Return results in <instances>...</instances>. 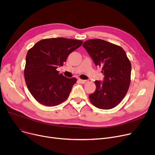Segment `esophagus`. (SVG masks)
<instances>
[{
    "mask_svg": "<svg viewBox=\"0 0 155 155\" xmlns=\"http://www.w3.org/2000/svg\"><path fill=\"white\" fill-rule=\"evenodd\" d=\"M79 81L82 84H85V83H86V82H87L86 80H83V79H79Z\"/></svg>",
    "mask_w": 155,
    "mask_h": 155,
    "instance_id": "obj_1",
    "label": "esophagus"
}]
</instances>
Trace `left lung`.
<instances>
[{"instance_id": "obj_1", "label": "left lung", "mask_w": 155, "mask_h": 155, "mask_svg": "<svg viewBox=\"0 0 155 155\" xmlns=\"http://www.w3.org/2000/svg\"><path fill=\"white\" fill-rule=\"evenodd\" d=\"M83 46L94 64L102 68L103 81H95L96 89L89 97L94 106L102 110L116 107L126 96L130 84L131 64L120 47L102 39H90Z\"/></svg>"}]
</instances>
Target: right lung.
<instances>
[{
  "label": "right lung",
  "mask_w": 155,
  "mask_h": 155,
  "mask_svg": "<svg viewBox=\"0 0 155 155\" xmlns=\"http://www.w3.org/2000/svg\"><path fill=\"white\" fill-rule=\"evenodd\" d=\"M83 41L63 38L42 39L28 51L24 78L29 92L45 106H55L68 97L76 78H68L56 69Z\"/></svg>",
  "instance_id": "add662e5"
}]
</instances>
